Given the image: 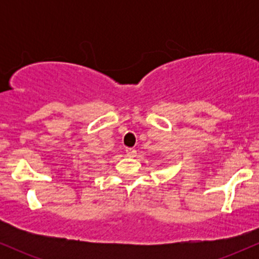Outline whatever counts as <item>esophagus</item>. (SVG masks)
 Instances as JSON below:
<instances>
[{
	"label": "esophagus",
	"instance_id": "esophagus-1",
	"mask_svg": "<svg viewBox=\"0 0 259 259\" xmlns=\"http://www.w3.org/2000/svg\"><path fill=\"white\" fill-rule=\"evenodd\" d=\"M125 151H126V153L129 154V156H135V154H136V150H135V148H133V147H126Z\"/></svg>",
	"mask_w": 259,
	"mask_h": 259
}]
</instances>
